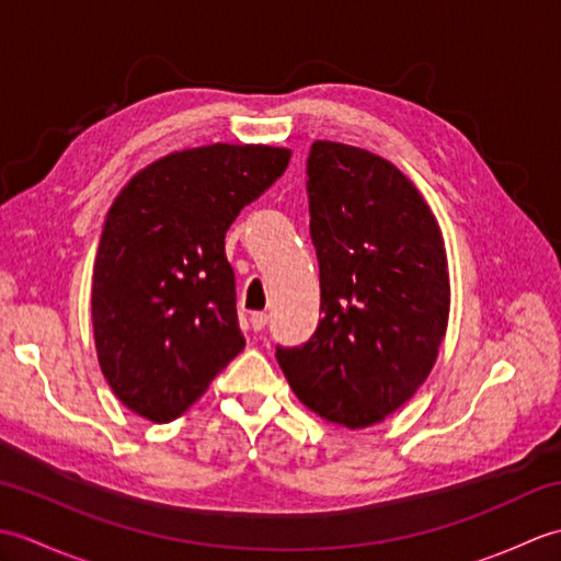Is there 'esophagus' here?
<instances>
[{
  "label": "esophagus",
  "mask_w": 561,
  "mask_h": 561,
  "mask_svg": "<svg viewBox=\"0 0 561 561\" xmlns=\"http://www.w3.org/2000/svg\"><path fill=\"white\" fill-rule=\"evenodd\" d=\"M265 325H267V313H260V311L250 313V328H253L255 332H260Z\"/></svg>",
  "instance_id": "obj_1"
}]
</instances>
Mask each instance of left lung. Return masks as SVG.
<instances>
[{"label": "left lung", "mask_w": 561, "mask_h": 561, "mask_svg": "<svg viewBox=\"0 0 561 561\" xmlns=\"http://www.w3.org/2000/svg\"><path fill=\"white\" fill-rule=\"evenodd\" d=\"M306 173L323 318L301 347H277V362L308 410L366 428L436 364L450 311L444 236L420 190L378 153L318 139Z\"/></svg>", "instance_id": "8db88e82"}]
</instances>
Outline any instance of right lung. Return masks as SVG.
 Returning a JSON list of instances; mask_svg holds the SVG:
<instances>
[{"instance_id": "1", "label": "right lung", "mask_w": 561, "mask_h": 561, "mask_svg": "<svg viewBox=\"0 0 561 561\" xmlns=\"http://www.w3.org/2000/svg\"><path fill=\"white\" fill-rule=\"evenodd\" d=\"M289 159L284 147L221 141L173 151L141 169L105 214L93 340L117 400L145 420L181 416L245 347L224 238Z\"/></svg>"}]
</instances>
